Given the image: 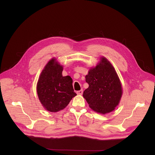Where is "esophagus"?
Segmentation results:
<instances>
[{
    "label": "esophagus",
    "instance_id": "1",
    "mask_svg": "<svg viewBox=\"0 0 155 155\" xmlns=\"http://www.w3.org/2000/svg\"><path fill=\"white\" fill-rule=\"evenodd\" d=\"M83 90H80V91H77V94H78V95H81V94H83Z\"/></svg>",
    "mask_w": 155,
    "mask_h": 155
}]
</instances>
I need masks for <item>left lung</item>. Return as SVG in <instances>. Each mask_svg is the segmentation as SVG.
Returning <instances> with one entry per match:
<instances>
[{"label":"left lung","instance_id":"left-lung-1","mask_svg":"<svg viewBox=\"0 0 155 155\" xmlns=\"http://www.w3.org/2000/svg\"><path fill=\"white\" fill-rule=\"evenodd\" d=\"M89 84L83 97L95 112L105 114L118 105L122 95L121 84L112 65L105 58L86 75Z\"/></svg>","mask_w":155,"mask_h":155}]
</instances>
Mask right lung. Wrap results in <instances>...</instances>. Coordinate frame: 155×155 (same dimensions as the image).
I'll return each mask as SVG.
<instances>
[{
	"label": "right lung",
	"instance_id": "1",
	"mask_svg": "<svg viewBox=\"0 0 155 155\" xmlns=\"http://www.w3.org/2000/svg\"><path fill=\"white\" fill-rule=\"evenodd\" d=\"M62 66L56 59L50 61L41 72L37 85L39 100L46 110L57 112L66 107L77 95L70 76L63 77Z\"/></svg>",
	"mask_w": 155,
	"mask_h": 155
}]
</instances>
